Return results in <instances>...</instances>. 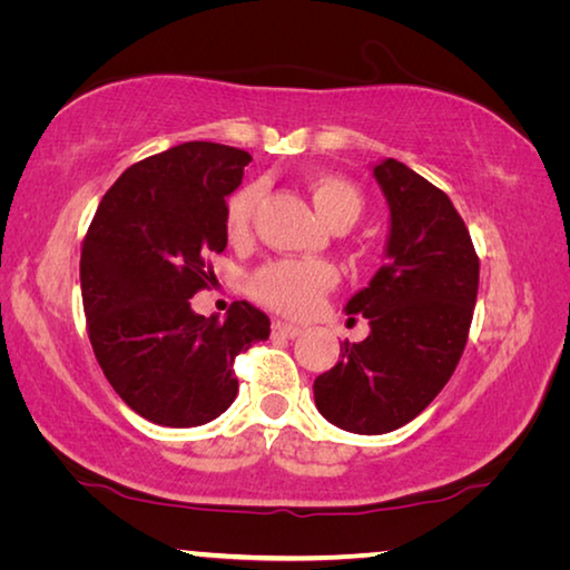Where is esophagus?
I'll return each mask as SVG.
<instances>
[{"label": "esophagus", "instance_id": "34e87169", "mask_svg": "<svg viewBox=\"0 0 570 570\" xmlns=\"http://www.w3.org/2000/svg\"><path fill=\"white\" fill-rule=\"evenodd\" d=\"M272 334L274 336H284V340H294V336H298L302 334V326H296V324H286V322H274L272 324Z\"/></svg>", "mask_w": 570, "mask_h": 570}]
</instances>
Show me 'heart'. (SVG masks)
Listing matches in <instances>:
<instances>
[{
  "label": "heart",
  "instance_id": "heart-1",
  "mask_svg": "<svg viewBox=\"0 0 570 570\" xmlns=\"http://www.w3.org/2000/svg\"><path fill=\"white\" fill-rule=\"evenodd\" d=\"M262 196V188L256 183L236 188L226 198L224 206V228L230 240H244L250 230V218ZM314 206L324 220L336 230L350 228L364 210V198L350 180L340 176H320L312 183ZM336 284V272L326 262H296L284 258L258 268L250 276L248 288L254 298L266 304L274 312L288 316L312 314L320 298Z\"/></svg>",
  "mask_w": 570,
  "mask_h": 570
}]
</instances>
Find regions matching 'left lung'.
<instances>
[{"instance_id": "left-lung-1", "label": "left lung", "mask_w": 570, "mask_h": 570, "mask_svg": "<svg viewBox=\"0 0 570 570\" xmlns=\"http://www.w3.org/2000/svg\"><path fill=\"white\" fill-rule=\"evenodd\" d=\"M390 206L384 264L346 314L370 320L314 380L316 410L356 435L407 424L445 387L465 350L480 262L465 220L440 188L394 158L372 168Z\"/></svg>"}]
</instances>
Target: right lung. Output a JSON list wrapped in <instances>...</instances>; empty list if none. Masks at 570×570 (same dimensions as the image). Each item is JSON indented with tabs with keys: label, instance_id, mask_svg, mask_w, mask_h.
<instances>
[{
	"label": "right lung",
	"instance_id": "right-lung-1",
	"mask_svg": "<svg viewBox=\"0 0 570 570\" xmlns=\"http://www.w3.org/2000/svg\"><path fill=\"white\" fill-rule=\"evenodd\" d=\"M246 150L193 140L135 163L105 193L80 256L92 352L132 412L163 428H198L236 400V354L268 340L272 322L248 302L226 320L190 296L216 282L208 254L226 248V198Z\"/></svg>",
	"mask_w": 570,
	"mask_h": 570
}]
</instances>
